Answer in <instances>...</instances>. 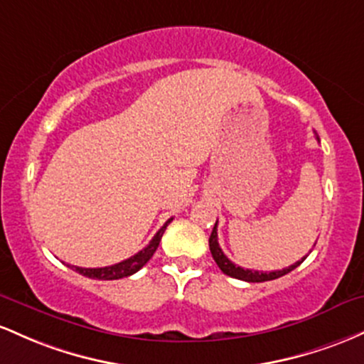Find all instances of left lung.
I'll list each match as a JSON object with an SVG mask.
<instances>
[{"instance_id": "1", "label": "left lung", "mask_w": 364, "mask_h": 364, "mask_svg": "<svg viewBox=\"0 0 364 364\" xmlns=\"http://www.w3.org/2000/svg\"><path fill=\"white\" fill-rule=\"evenodd\" d=\"M216 223H218V222H216ZM216 223L213 227V232H211V235H210V251H211V256H213V259L216 261V264H218L220 270L225 273V275L232 277V279H239V280H244V282L275 280V279H279V277L287 275L289 272H292L294 268L299 267V264L306 259V256H304L303 259L296 261V263L291 264L289 268H284V270H275V272H258V270H247V268L237 267V264L232 263V261L228 259L225 255H223L222 247H220L218 232H216Z\"/></svg>"}]
</instances>
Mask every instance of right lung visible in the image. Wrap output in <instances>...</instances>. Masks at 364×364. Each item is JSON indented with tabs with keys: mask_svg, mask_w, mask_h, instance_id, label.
Instances as JSON below:
<instances>
[{
	"mask_svg": "<svg viewBox=\"0 0 364 364\" xmlns=\"http://www.w3.org/2000/svg\"><path fill=\"white\" fill-rule=\"evenodd\" d=\"M171 220L173 218H170L168 222H166L165 225L154 234L148 246L141 249L137 255L130 256L129 259H124L120 261V263L112 264V267H103V268H80V267H73V264H68V267H70L72 270H75L77 273H80V275L89 277V279H97V280H118V279H124V277L134 275V273L141 270V268L151 259V256L154 255V251H156L158 246H160L163 232H165V228L168 227Z\"/></svg>",
	"mask_w": 364,
	"mask_h": 364,
	"instance_id": "1",
	"label": "right lung"
}]
</instances>
